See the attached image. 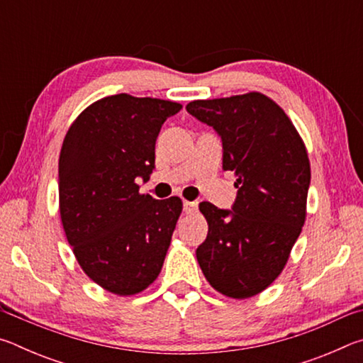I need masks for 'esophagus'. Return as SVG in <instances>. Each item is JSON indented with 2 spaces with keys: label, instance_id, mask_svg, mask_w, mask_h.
<instances>
[{
  "label": "esophagus",
  "instance_id": "1",
  "mask_svg": "<svg viewBox=\"0 0 363 363\" xmlns=\"http://www.w3.org/2000/svg\"><path fill=\"white\" fill-rule=\"evenodd\" d=\"M196 211V203L195 201H187L184 200V213L186 214H192Z\"/></svg>",
  "mask_w": 363,
  "mask_h": 363
}]
</instances>
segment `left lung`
<instances>
[{
	"label": "left lung",
	"instance_id": "8db88e82",
	"mask_svg": "<svg viewBox=\"0 0 363 363\" xmlns=\"http://www.w3.org/2000/svg\"><path fill=\"white\" fill-rule=\"evenodd\" d=\"M187 112L223 140V169L233 171L232 210L201 201L206 240L196 259L206 280L245 299L272 284L285 267L306 219L311 164L296 128L261 93L187 104Z\"/></svg>",
	"mask_w": 363,
	"mask_h": 363
}]
</instances>
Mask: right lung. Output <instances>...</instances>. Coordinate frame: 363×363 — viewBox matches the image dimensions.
<instances>
[{
  "mask_svg": "<svg viewBox=\"0 0 363 363\" xmlns=\"http://www.w3.org/2000/svg\"><path fill=\"white\" fill-rule=\"evenodd\" d=\"M181 104L115 94L73 121L59 158L60 219L79 266L107 291L130 296L162 270L182 211L177 196L139 194L155 169V143Z\"/></svg>",
  "mask_w": 363,
  "mask_h": 363,
  "instance_id": "1",
  "label": "right lung"
}]
</instances>
